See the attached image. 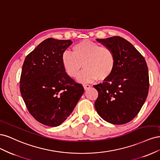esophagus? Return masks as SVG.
Instances as JSON below:
<instances>
[{"label": "esophagus", "mask_w": 160, "mask_h": 160, "mask_svg": "<svg viewBox=\"0 0 160 160\" xmlns=\"http://www.w3.org/2000/svg\"><path fill=\"white\" fill-rule=\"evenodd\" d=\"M83 88L85 89V90H88L91 88V85H88V84H84L83 85Z\"/></svg>", "instance_id": "obj_1"}]
</instances>
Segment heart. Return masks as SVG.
I'll list each match as a JSON object with an SVG mask.
<instances>
[{
    "mask_svg": "<svg viewBox=\"0 0 160 160\" xmlns=\"http://www.w3.org/2000/svg\"><path fill=\"white\" fill-rule=\"evenodd\" d=\"M61 65L66 74L75 77L81 68L77 80L89 83L96 79L104 81L112 74L115 65V56L112 49L100 46L91 40H83L72 47V52L65 51L61 55Z\"/></svg>",
    "mask_w": 160,
    "mask_h": 160,
    "instance_id": "1",
    "label": "heart"
}]
</instances>
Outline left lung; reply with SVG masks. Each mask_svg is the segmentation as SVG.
I'll return each instance as SVG.
<instances>
[{
  "mask_svg": "<svg viewBox=\"0 0 160 160\" xmlns=\"http://www.w3.org/2000/svg\"><path fill=\"white\" fill-rule=\"evenodd\" d=\"M96 41L113 49L115 65L112 74L103 83L93 85L98 91L95 109L101 118L110 123H127L138 114L148 95L146 61L122 37L115 36Z\"/></svg>",
  "mask_w": 160,
  "mask_h": 160,
  "instance_id": "8db88e82",
  "label": "left lung"
}]
</instances>
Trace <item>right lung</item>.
<instances>
[{"label":"right lung","mask_w":160,"mask_h":160,"mask_svg":"<svg viewBox=\"0 0 160 160\" xmlns=\"http://www.w3.org/2000/svg\"><path fill=\"white\" fill-rule=\"evenodd\" d=\"M72 42L47 38L26 57L22 65L20 91L26 107L37 122L49 127L65 121L84 92L61 65L62 53Z\"/></svg>","instance_id":"obj_1"}]
</instances>
